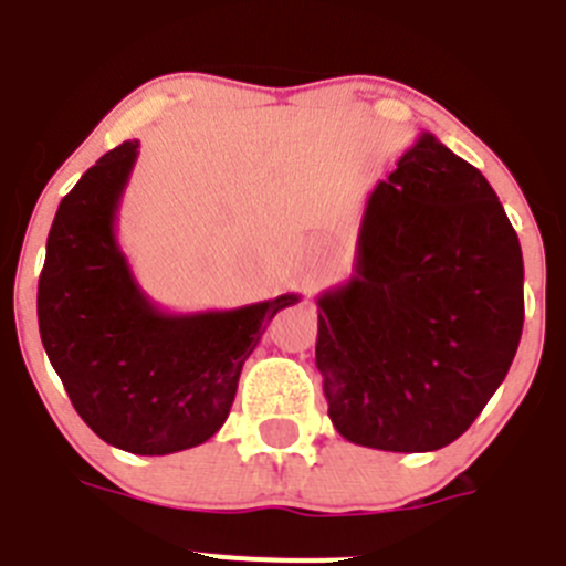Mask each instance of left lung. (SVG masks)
Here are the masks:
<instances>
[{
  "label": "left lung",
  "instance_id": "obj_1",
  "mask_svg": "<svg viewBox=\"0 0 566 566\" xmlns=\"http://www.w3.org/2000/svg\"><path fill=\"white\" fill-rule=\"evenodd\" d=\"M522 324L505 208L480 169L422 132L366 200L355 273L318 295L329 420L355 446L437 451L505 380Z\"/></svg>",
  "mask_w": 566,
  "mask_h": 566
}]
</instances>
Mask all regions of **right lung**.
<instances>
[{"instance_id": "obj_1", "label": "right lung", "mask_w": 566, "mask_h": 566, "mask_svg": "<svg viewBox=\"0 0 566 566\" xmlns=\"http://www.w3.org/2000/svg\"><path fill=\"white\" fill-rule=\"evenodd\" d=\"M137 146L106 151L61 200L39 276V333L81 420L109 446L163 457L222 429L239 371L298 295L188 315L157 307L115 237Z\"/></svg>"}]
</instances>
